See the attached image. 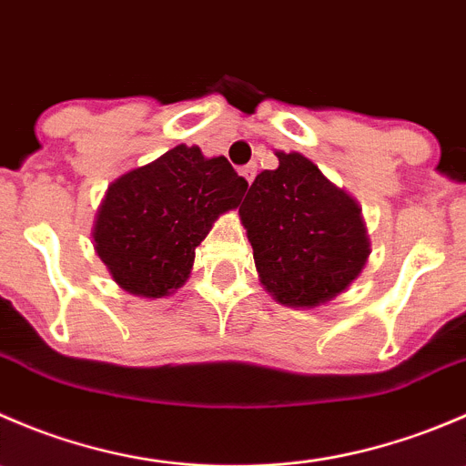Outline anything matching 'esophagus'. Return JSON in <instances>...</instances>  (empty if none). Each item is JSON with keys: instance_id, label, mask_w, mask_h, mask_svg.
<instances>
[{"instance_id": "esophagus-1", "label": "esophagus", "mask_w": 466, "mask_h": 466, "mask_svg": "<svg viewBox=\"0 0 466 466\" xmlns=\"http://www.w3.org/2000/svg\"><path fill=\"white\" fill-rule=\"evenodd\" d=\"M241 176L246 177L248 182L255 180V176H257V164H248V167H243V168H241Z\"/></svg>"}]
</instances>
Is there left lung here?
<instances>
[{
	"label": "left lung",
	"mask_w": 466,
	"mask_h": 466,
	"mask_svg": "<svg viewBox=\"0 0 466 466\" xmlns=\"http://www.w3.org/2000/svg\"><path fill=\"white\" fill-rule=\"evenodd\" d=\"M241 209L261 284L286 307H318L347 289L370 257L360 207L299 153H277Z\"/></svg>",
	"instance_id": "obj_1"
}]
</instances>
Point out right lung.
Segmentation results:
<instances>
[{
    "label": "right lung",
    "mask_w": 466,
    "mask_h": 466,
    "mask_svg": "<svg viewBox=\"0 0 466 466\" xmlns=\"http://www.w3.org/2000/svg\"><path fill=\"white\" fill-rule=\"evenodd\" d=\"M246 177L198 146H176L116 177L94 220V250L112 279L139 298H164L189 279L196 248L237 209Z\"/></svg>",
    "instance_id": "1"
}]
</instances>
